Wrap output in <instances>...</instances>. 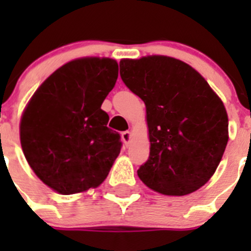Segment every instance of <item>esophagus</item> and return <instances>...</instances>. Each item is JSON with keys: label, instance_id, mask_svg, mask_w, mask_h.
<instances>
[{"label": "esophagus", "instance_id": "34e87169", "mask_svg": "<svg viewBox=\"0 0 251 251\" xmlns=\"http://www.w3.org/2000/svg\"><path fill=\"white\" fill-rule=\"evenodd\" d=\"M130 137H132V134H130L129 130H126V132L122 133V139H123L124 145L128 146V143H129L130 141Z\"/></svg>", "mask_w": 251, "mask_h": 251}]
</instances>
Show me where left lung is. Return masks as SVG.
Segmentation results:
<instances>
[{
    "mask_svg": "<svg viewBox=\"0 0 251 251\" xmlns=\"http://www.w3.org/2000/svg\"><path fill=\"white\" fill-rule=\"evenodd\" d=\"M119 66L147 112L151 151L139 178L170 196L199 190L215 174L229 139L221 99L194 68L174 57L123 59Z\"/></svg>",
    "mask_w": 251,
    "mask_h": 251,
    "instance_id": "8db88e82",
    "label": "left lung"
}]
</instances>
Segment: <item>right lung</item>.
<instances>
[{"mask_svg":"<svg viewBox=\"0 0 251 251\" xmlns=\"http://www.w3.org/2000/svg\"><path fill=\"white\" fill-rule=\"evenodd\" d=\"M118 77L109 57H83L59 68L40 85L20 123L28 165L61 195L98 187L122 148L118 132L106 127L101 104Z\"/></svg>","mask_w":251,"mask_h":251,"instance_id":"right-lung-1","label":"right lung"}]
</instances>
